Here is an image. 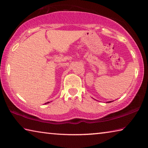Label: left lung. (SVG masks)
<instances>
[{"label":"left lung","mask_w":148,"mask_h":148,"mask_svg":"<svg viewBox=\"0 0 148 148\" xmlns=\"http://www.w3.org/2000/svg\"><path fill=\"white\" fill-rule=\"evenodd\" d=\"M112 101H109V102H108V103H110V102H111Z\"/></svg>","instance_id":"left-lung-1"}]
</instances>
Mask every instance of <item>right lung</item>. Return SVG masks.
<instances>
[{
  "instance_id": "right-lung-1",
  "label": "right lung",
  "mask_w": 148,
  "mask_h": 148,
  "mask_svg": "<svg viewBox=\"0 0 148 148\" xmlns=\"http://www.w3.org/2000/svg\"><path fill=\"white\" fill-rule=\"evenodd\" d=\"M47 103H49V102H46V103H45V104H47Z\"/></svg>"
}]
</instances>
